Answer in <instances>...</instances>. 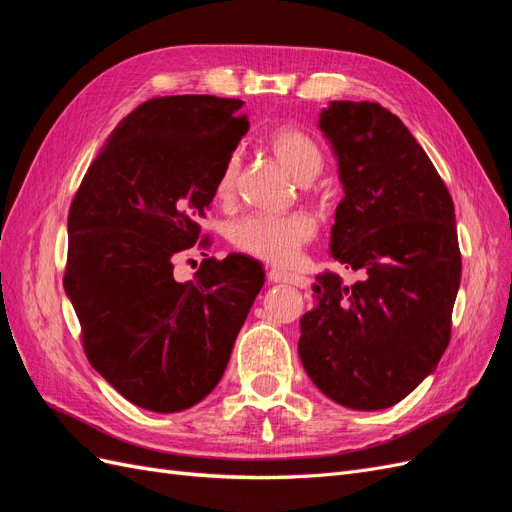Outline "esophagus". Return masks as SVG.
<instances>
[{"mask_svg":"<svg viewBox=\"0 0 512 512\" xmlns=\"http://www.w3.org/2000/svg\"><path fill=\"white\" fill-rule=\"evenodd\" d=\"M269 282L275 284H292V286H305L307 280L299 273H292V271H284V269H271L269 271Z\"/></svg>","mask_w":512,"mask_h":512,"instance_id":"34e87169","label":"esophagus"}]
</instances>
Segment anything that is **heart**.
Segmentation results:
<instances>
[{"label":"heart","mask_w":512,"mask_h":512,"mask_svg":"<svg viewBox=\"0 0 512 512\" xmlns=\"http://www.w3.org/2000/svg\"><path fill=\"white\" fill-rule=\"evenodd\" d=\"M267 145L297 181L307 183L320 173L324 156L318 143L307 132L292 126L277 128L271 132ZM237 175L239 158L230 156L222 166L218 183H215V196L228 200L235 192ZM314 235L316 224L303 213L245 215L230 226V243L235 250L280 267L292 265Z\"/></svg>","instance_id":"1"}]
</instances>
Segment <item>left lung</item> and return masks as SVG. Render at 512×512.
I'll use <instances>...</instances> for the list:
<instances>
[{
    "instance_id": "1",
    "label": "left lung",
    "mask_w": 512,
    "mask_h": 512,
    "mask_svg": "<svg viewBox=\"0 0 512 512\" xmlns=\"http://www.w3.org/2000/svg\"><path fill=\"white\" fill-rule=\"evenodd\" d=\"M318 126L344 185L331 256L361 277H316L299 356L329 399L382 410L436 369L451 339L461 280L455 205L423 147L378 102H331Z\"/></svg>"
}]
</instances>
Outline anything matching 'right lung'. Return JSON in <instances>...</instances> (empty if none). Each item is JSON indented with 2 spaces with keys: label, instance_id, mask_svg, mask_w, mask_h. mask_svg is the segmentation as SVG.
I'll return each mask as SVG.
<instances>
[{
  "label": "right lung",
  "instance_id": "1",
  "mask_svg": "<svg viewBox=\"0 0 512 512\" xmlns=\"http://www.w3.org/2000/svg\"><path fill=\"white\" fill-rule=\"evenodd\" d=\"M241 106L215 96L136 106L70 205L64 288L85 354L138 408L168 414L203 401L265 284L260 262L243 254L205 258L190 282L173 277V256L198 241L196 220L250 128Z\"/></svg>",
  "mask_w": 512,
  "mask_h": 512
}]
</instances>
